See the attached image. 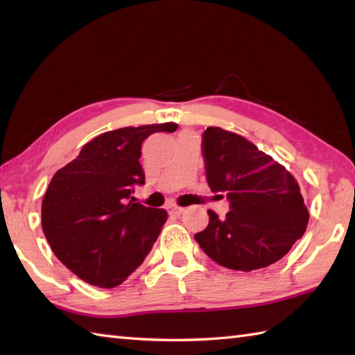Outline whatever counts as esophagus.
Returning a JSON list of instances; mask_svg holds the SVG:
<instances>
[{"label": "esophagus", "instance_id": "esophagus-1", "mask_svg": "<svg viewBox=\"0 0 355 355\" xmlns=\"http://www.w3.org/2000/svg\"><path fill=\"white\" fill-rule=\"evenodd\" d=\"M168 210H169V212L171 214H173V215H180V214H182L183 212V210H184V207H182V206H169L168 207Z\"/></svg>", "mask_w": 355, "mask_h": 355}]
</instances>
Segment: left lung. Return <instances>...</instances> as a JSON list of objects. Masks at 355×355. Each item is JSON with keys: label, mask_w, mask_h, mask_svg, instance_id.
Wrapping results in <instances>:
<instances>
[{"label": "left lung", "mask_w": 355, "mask_h": 355, "mask_svg": "<svg viewBox=\"0 0 355 355\" xmlns=\"http://www.w3.org/2000/svg\"><path fill=\"white\" fill-rule=\"evenodd\" d=\"M202 155L209 187L232 209L223 220L207 210L209 225L195 235L202 252L238 271L284 258L310 220L296 178L243 135L218 126L205 131Z\"/></svg>", "instance_id": "8db88e82"}]
</instances>
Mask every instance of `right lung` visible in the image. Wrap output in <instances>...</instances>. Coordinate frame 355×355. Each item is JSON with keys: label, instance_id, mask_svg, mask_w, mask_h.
Instances as JSON below:
<instances>
[{"label": "right lung", "instance_id": "obj_1", "mask_svg": "<svg viewBox=\"0 0 355 355\" xmlns=\"http://www.w3.org/2000/svg\"><path fill=\"white\" fill-rule=\"evenodd\" d=\"M177 128L168 122L103 132L53 175L42 198V230L56 258L82 281L114 288L145 261L168 212L131 197L132 186L145 183L141 143Z\"/></svg>", "mask_w": 355, "mask_h": 355}]
</instances>
